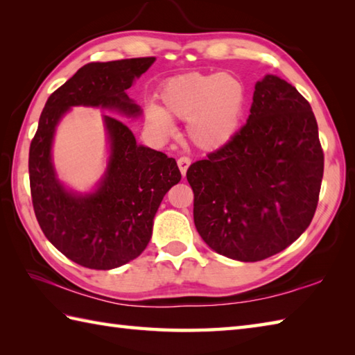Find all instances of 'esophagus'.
<instances>
[{"label":"esophagus","mask_w":355,"mask_h":355,"mask_svg":"<svg viewBox=\"0 0 355 355\" xmlns=\"http://www.w3.org/2000/svg\"><path fill=\"white\" fill-rule=\"evenodd\" d=\"M177 163H178L180 172H182L183 177H184L186 172H187V168H189V164H191V158L189 157H180L178 160H177Z\"/></svg>","instance_id":"34e87169"}]
</instances>
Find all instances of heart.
<instances>
[{
  "label": "heart",
  "instance_id": "obj_1",
  "mask_svg": "<svg viewBox=\"0 0 355 355\" xmlns=\"http://www.w3.org/2000/svg\"><path fill=\"white\" fill-rule=\"evenodd\" d=\"M163 108L148 103L145 122L160 139L175 132L171 117L186 120L189 139L201 149L229 143L243 120L247 93L236 76L225 73H187L169 79L160 89Z\"/></svg>",
  "mask_w": 355,
  "mask_h": 355
}]
</instances>
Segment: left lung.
<instances>
[{
	"mask_svg": "<svg viewBox=\"0 0 355 355\" xmlns=\"http://www.w3.org/2000/svg\"><path fill=\"white\" fill-rule=\"evenodd\" d=\"M193 223L223 256L256 262L294 243L310 225L323 177V150L310 103L267 74L254 85L247 123L187 169Z\"/></svg>",
	"mask_w": 355,
	"mask_h": 355,
	"instance_id": "left-lung-1",
	"label": "left lung"
}]
</instances>
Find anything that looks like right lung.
I'll use <instances>...</instances> for the list:
<instances>
[{"label": "right lung", "mask_w": 355, "mask_h": 355, "mask_svg": "<svg viewBox=\"0 0 355 355\" xmlns=\"http://www.w3.org/2000/svg\"><path fill=\"white\" fill-rule=\"evenodd\" d=\"M155 58L89 62L51 93L30 143L28 175L36 220L59 252L82 267L111 270L137 258L153 235L154 216L171 187L182 180L175 158L139 145L116 117L103 116L110 162L97 189L78 195L59 183L51 141L59 120L71 107L116 110L139 116L126 94Z\"/></svg>", "instance_id": "right-lung-1"}]
</instances>
